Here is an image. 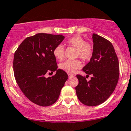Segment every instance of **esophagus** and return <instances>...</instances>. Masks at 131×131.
Returning <instances> with one entry per match:
<instances>
[{
  "label": "esophagus",
  "instance_id": "esophagus-1",
  "mask_svg": "<svg viewBox=\"0 0 131 131\" xmlns=\"http://www.w3.org/2000/svg\"><path fill=\"white\" fill-rule=\"evenodd\" d=\"M73 77V75H72V74H69V78H71V77Z\"/></svg>",
  "mask_w": 131,
  "mask_h": 131
}]
</instances>
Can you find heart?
I'll return each instance as SVG.
<instances>
[{"mask_svg":"<svg viewBox=\"0 0 131 131\" xmlns=\"http://www.w3.org/2000/svg\"><path fill=\"white\" fill-rule=\"evenodd\" d=\"M66 43L69 47L76 48V57H80L83 61H88L93 54V47L90 43L86 42L83 38L75 36L69 38ZM53 55L58 60H62L64 56V48L61 45H57L53 50ZM81 67L79 60H67L59 65L60 69L68 73H73Z\"/></svg>","mask_w":131,"mask_h":131,"instance_id":"1","label":"heart"}]
</instances>
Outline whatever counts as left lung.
<instances>
[{"mask_svg":"<svg viewBox=\"0 0 131 131\" xmlns=\"http://www.w3.org/2000/svg\"><path fill=\"white\" fill-rule=\"evenodd\" d=\"M93 54L83 68L92 77L87 81L77 75L78 84L75 87L78 99L84 105L96 106L104 102L114 91L118 83L119 67L118 57L110 41L93 34Z\"/></svg>","mask_w":131,"mask_h":131,"instance_id":"8db88e82","label":"left lung"}]
</instances>
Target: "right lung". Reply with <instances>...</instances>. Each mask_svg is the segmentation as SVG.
Listing matches in <instances>:
<instances>
[{
	"label": "right lung",
	"instance_id": "right-lung-1",
	"mask_svg": "<svg viewBox=\"0 0 131 131\" xmlns=\"http://www.w3.org/2000/svg\"><path fill=\"white\" fill-rule=\"evenodd\" d=\"M62 35L39 33L27 37L14 55L13 70L17 84L27 99L37 105L47 107L59 98L68 75L58 69L53 50L64 39ZM57 71L46 78L48 72Z\"/></svg>",
	"mask_w": 131,
	"mask_h": 131
}]
</instances>
